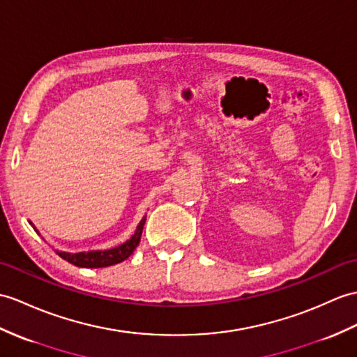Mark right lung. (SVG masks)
<instances>
[{
    "instance_id": "right-lung-1",
    "label": "right lung",
    "mask_w": 357,
    "mask_h": 357,
    "mask_svg": "<svg viewBox=\"0 0 357 357\" xmlns=\"http://www.w3.org/2000/svg\"><path fill=\"white\" fill-rule=\"evenodd\" d=\"M146 222V216L141 219L139 225L137 227V231L134 233L129 240L121 243L117 248H111V250H105V251H88V252H63V251H57L59 257H62L63 260L68 263L74 264V266L79 268H106V266H112V264L121 263L123 260H126L128 257L135 251V248L139 243L141 233H143V227ZM30 225L33 227V223L30 222ZM35 228V227H33ZM36 231V228H35ZM38 233V231H36Z\"/></svg>"
}]
</instances>
